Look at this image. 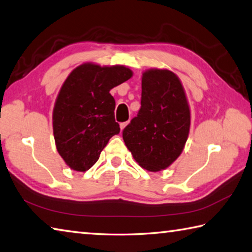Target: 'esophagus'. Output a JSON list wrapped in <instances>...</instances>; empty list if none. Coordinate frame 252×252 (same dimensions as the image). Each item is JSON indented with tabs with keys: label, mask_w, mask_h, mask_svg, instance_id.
Returning <instances> with one entry per match:
<instances>
[{
	"label": "esophagus",
	"mask_w": 252,
	"mask_h": 252,
	"mask_svg": "<svg viewBox=\"0 0 252 252\" xmlns=\"http://www.w3.org/2000/svg\"><path fill=\"white\" fill-rule=\"evenodd\" d=\"M127 123H129V121H126V122H121V123H120V129H121V131H122L123 129H125V127L126 126Z\"/></svg>",
	"instance_id": "1"
}]
</instances>
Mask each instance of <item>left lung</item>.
Listing matches in <instances>:
<instances>
[{
	"label": "left lung",
	"instance_id": "left-lung-1",
	"mask_svg": "<svg viewBox=\"0 0 252 252\" xmlns=\"http://www.w3.org/2000/svg\"><path fill=\"white\" fill-rule=\"evenodd\" d=\"M190 129V109L179 78L168 70H147L142 77L141 108L122 137L143 168L158 171L184 150Z\"/></svg>",
	"mask_w": 252,
	"mask_h": 252
}]
</instances>
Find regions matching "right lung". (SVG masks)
<instances>
[{
    "label": "right lung",
    "instance_id": "add662e5",
    "mask_svg": "<svg viewBox=\"0 0 252 252\" xmlns=\"http://www.w3.org/2000/svg\"><path fill=\"white\" fill-rule=\"evenodd\" d=\"M131 76L123 65L85 63L64 82L53 109V134L59 154L72 169H90L110 137L120 132L109 92Z\"/></svg>",
    "mask_w": 252,
    "mask_h": 252
}]
</instances>
